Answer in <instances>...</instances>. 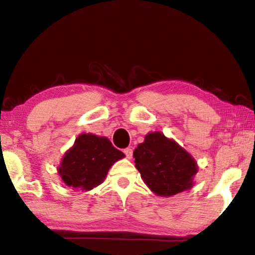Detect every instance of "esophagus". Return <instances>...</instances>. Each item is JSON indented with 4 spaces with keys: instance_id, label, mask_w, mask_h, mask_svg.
<instances>
[{
    "instance_id": "esophagus-1",
    "label": "esophagus",
    "mask_w": 255,
    "mask_h": 255,
    "mask_svg": "<svg viewBox=\"0 0 255 255\" xmlns=\"http://www.w3.org/2000/svg\"><path fill=\"white\" fill-rule=\"evenodd\" d=\"M124 153L126 155V157L131 158L132 157V148H125Z\"/></svg>"
}]
</instances>
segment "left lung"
I'll return each instance as SVG.
<instances>
[{
	"instance_id": "obj_1",
	"label": "left lung",
	"mask_w": 255,
	"mask_h": 255,
	"mask_svg": "<svg viewBox=\"0 0 255 255\" xmlns=\"http://www.w3.org/2000/svg\"><path fill=\"white\" fill-rule=\"evenodd\" d=\"M133 158L141 179L157 196L170 197L192 187L198 170L195 159L161 132L146 135Z\"/></svg>"
}]
</instances>
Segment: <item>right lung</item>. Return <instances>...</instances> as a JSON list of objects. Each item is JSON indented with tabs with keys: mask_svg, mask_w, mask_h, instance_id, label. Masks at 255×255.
I'll list each match as a JSON object with an SVG mask.
<instances>
[{
	"mask_svg": "<svg viewBox=\"0 0 255 255\" xmlns=\"http://www.w3.org/2000/svg\"><path fill=\"white\" fill-rule=\"evenodd\" d=\"M124 156L108 138L82 133L65 154L58 172L68 187L89 191L101 184L112 164Z\"/></svg>",
	"mask_w": 255,
	"mask_h": 255,
	"instance_id": "right-lung-1",
	"label": "right lung"
}]
</instances>
